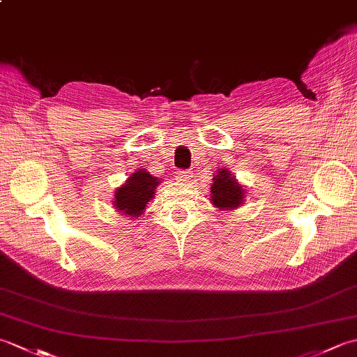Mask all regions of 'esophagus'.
Listing matches in <instances>:
<instances>
[{"label": "esophagus", "instance_id": "1", "mask_svg": "<svg viewBox=\"0 0 357 357\" xmlns=\"http://www.w3.org/2000/svg\"><path fill=\"white\" fill-rule=\"evenodd\" d=\"M188 176H190V172H187V170H178L176 172V178H179V179H187Z\"/></svg>", "mask_w": 357, "mask_h": 357}]
</instances>
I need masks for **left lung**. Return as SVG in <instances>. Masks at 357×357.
I'll list each match as a JSON object with an SVG mask.
<instances>
[{"instance_id":"8db88e82","label":"left lung","mask_w":357,"mask_h":357,"mask_svg":"<svg viewBox=\"0 0 357 357\" xmlns=\"http://www.w3.org/2000/svg\"><path fill=\"white\" fill-rule=\"evenodd\" d=\"M215 184L211 185V201L219 208L231 210L241 206L242 198H244V188H242L230 173L222 170L218 173V178H213Z\"/></svg>"}]
</instances>
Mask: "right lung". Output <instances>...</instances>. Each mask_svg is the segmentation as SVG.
Masks as SVG:
<instances>
[{"mask_svg":"<svg viewBox=\"0 0 357 357\" xmlns=\"http://www.w3.org/2000/svg\"><path fill=\"white\" fill-rule=\"evenodd\" d=\"M159 181L146 170H139L128 178L127 184L119 187L115 195V207L124 215L141 216L150 199L153 198Z\"/></svg>","mask_w":357,"mask_h":357,"instance_id":"add662e5","label":"right lung"}]
</instances>
